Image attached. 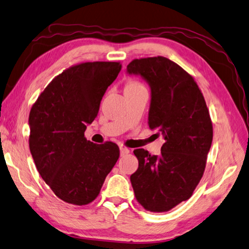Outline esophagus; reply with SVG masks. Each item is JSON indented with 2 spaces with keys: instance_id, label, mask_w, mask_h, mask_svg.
I'll use <instances>...</instances> for the list:
<instances>
[{
  "instance_id": "esophagus-1",
  "label": "esophagus",
  "mask_w": 249,
  "mask_h": 249,
  "mask_svg": "<svg viewBox=\"0 0 249 249\" xmlns=\"http://www.w3.org/2000/svg\"><path fill=\"white\" fill-rule=\"evenodd\" d=\"M120 153H121V156H124V155H127L129 153V150L127 147L125 146H120Z\"/></svg>"
}]
</instances>
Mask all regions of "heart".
Here are the masks:
<instances>
[{
    "mask_svg": "<svg viewBox=\"0 0 249 249\" xmlns=\"http://www.w3.org/2000/svg\"><path fill=\"white\" fill-rule=\"evenodd\" d=\"M143 86L138 81H129L127 84H126L125 89H138V88H142Z\"/></svg>",
    "mask_w": 249,
    "mask_h": 249,
    "instance_id": "obj_1",
    "label": "heart"
}]
</instances>
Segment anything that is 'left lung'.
Listing matches in <instances>:
<instances>
[{"label": "left lung", "instance_id": "obj_1", "mask_svg": "<svg viewBox=\"0 0 249 249\" xmlns=\"http://www.w3.org/2000/svg\"><path fill=\"white\" fill-rule=\"evenodd\" d=\"M127 71L151 87L149 126L165 138L160 155L134 154L139 167L130 176L136 200L153 213L168 212L188 200L203 176L213 125L203 94L192 75L163 56L135 59Z\"/></svg>", "mask_w": 249, "mask_h": 249}]
</instances>
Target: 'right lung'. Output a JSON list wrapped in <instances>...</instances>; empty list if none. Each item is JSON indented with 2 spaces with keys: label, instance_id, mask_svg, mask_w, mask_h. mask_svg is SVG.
I'll list each match as a JSON object with an SVG mask.
<instances>
[{
  "label": "right lung",
  "instance_id": "obj_1",
  "mask_svg": "<svg viewBox=\"0 0 249 249\" xmlns=\"http://www.w3.org/2000/svg\"><path fill=\"white\" fill-rule=\"evenodd\" d=\"M120 62H86L63 71L30 111L29 145L40 177L57 198L86 205L97 198L120 156L111 141L95 144L84 131L97 116Z\"/></svg>",
  "mask_w": 249,
  "mask_h": 249
}]
</instances>
